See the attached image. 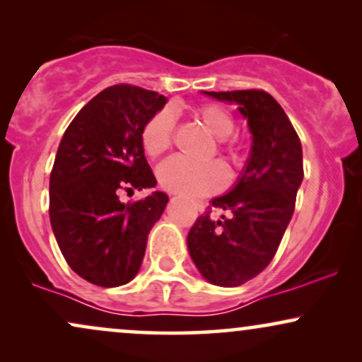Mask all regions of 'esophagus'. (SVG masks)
Listing matches in <instances>:
<instances>
[{
  "instance_id": "34e87169",
  "label": "esophagus",
  "mask_w": 362,
  "mask_h": 362,
  "mask_svg": "<svg viewBox=\"0 0 362 362\" xmlns=\"http://www.w3.org/2000/svg\"><path fill=\"white\" fill-rule=\"evenodd\" d=\"M195 207H197L199 211H202V209H204V204H202V202H195Z\"/></svg>"
}]
</instances>
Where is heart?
I'll return each instance as SVG.
<instances>
[{"instance_id":"heart-1","label":"heart","mask_w":362,"mask_h":362,"mask_svg":"<svg viewBox=\"0 0 362 362\" xmlns=\"http://www.w3.org/2000/svg\"><path fill=\"white\" fill-rule=\"evenodd\" d=\"M194 115L214 136L217 143L228 151L230 158H236L238 141L233 138L236 121L224 106L219 104H202L195 107ZM175 133V117L168 110L155 112L141 129V146L146 155L160 156L172 146ZM160 184L172 192L202 197L221 190L228 184V172L219 162H192V160L175 156L162 163L158 168Z\"/></svg>"}]
</instances>
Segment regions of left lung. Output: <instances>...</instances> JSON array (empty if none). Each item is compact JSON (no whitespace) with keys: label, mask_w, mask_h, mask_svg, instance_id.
<instances>
[{"label":"left lung","mask_w":362,"mask_h":362,"mask_svg":"<svg viewBox=\"0 0 362 362\" xmlns=\"http://www.w3.org/2000/svg\"><path fill=\"white\" fill-rule=\"evenodd\" d=\"M236 103L247 119L252 146L238 184L211 200L187 236L200 275L217 286H239L258 276L280 246L303 180L302 143L273 95L261 89L204 93ZM225 214L211 216V209Z\"/></svg>","instance_id":"1"}]
</instances>
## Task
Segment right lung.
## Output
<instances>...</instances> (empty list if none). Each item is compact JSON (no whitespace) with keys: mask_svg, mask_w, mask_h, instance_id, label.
<instances>
[{"mask_svg":"<svg viewBox=\"0 0 362 362\" xmlns=\"http://www.w3.org/2000/svg\"><path fill=\"white\" fill-rule=\"evenodd\" d=\"M165 103L155 90L111 86L77 112L60 139L50 173V224L69 267L98 286L136 276L148 233L168 202L163 192L119 200L121 190L156 185L141 129Z\"/></svg>","mask_w":362,"mask_h":362,"instance_id":"right-lung-1","label":"right lung"}]
</instances>
